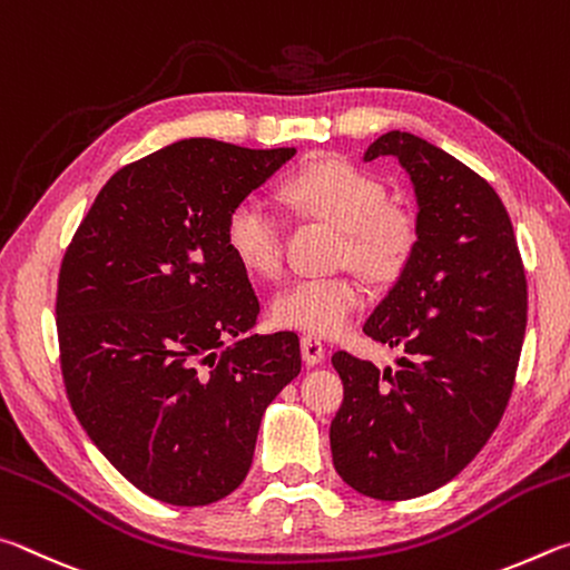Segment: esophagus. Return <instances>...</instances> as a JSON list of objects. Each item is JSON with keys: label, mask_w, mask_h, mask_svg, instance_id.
<instances>
[{"label": "esophagus", "mask_w": 570, "mask_h": 570, "mask_svg": "<svg viewBox=\"0 0 570 570\" xmlns=\"http://www.w3.org/2000/svg\"><path fill=\"white\" fill-rule=\"evenodd\" d=\"M301 353L305 365H321L325 361V345L315 335H305L301 341Z\"/></svg>", "instance_id": "obj_1"}]
</instances>
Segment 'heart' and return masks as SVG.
I'll return each mask as SVG.
<instances>
[{
	"label": "heart",
	"instance_id": "heart-1",
	"mask_svg": "<svg viewBox=\"0 0 570 570\" xmlns=\"http://www.w3.org/2000/svg\"><path fill=\"white\" fill-rule=\"evenodd\" d=\"M283 195L293 207L343 229V255L373 277H395L415 247V223L387 205V187L371 169L343 157H323L285 177ZM225 243L239 265L275 275L283 265V219L265 199L245 197L227 213ZM367 303L353 275L295 277L273 297V317L307 335H337Z\"/></svg>",
	"mask_w": 570,
	"mask_h": 570
}]
</instances>
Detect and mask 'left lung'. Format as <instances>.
<instances>
[{
	"label": "left lung",
	"mask_w": 570,
	"mask_h": 570,
	"mask_svg": "<svg viewBox=\"0 0 570 570\" xmlns=\"http://www.w3.org/2000/svg\"><path fill=\"white\" fill-rule=\"evenodd\" d=\"M415 195V247L363 331L397 371L335 353L345 401L331 425L337 475L375 501H407L463 471L501 423L525 335V273L501 197L423 137L385 132Z\"/></svg>",
	"instance_id": "1"
}]
</instances>
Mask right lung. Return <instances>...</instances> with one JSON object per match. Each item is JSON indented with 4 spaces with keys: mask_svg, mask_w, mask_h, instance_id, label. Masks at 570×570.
Listing matches in <instances>:
<instances>
[{
    "mask_svg": "<svg viewBox=\"0 0 570 570\" xmlns=\"http://www.w3.org/2000/svg\"><path fill=\"white\" fill-rule=\"evenodd\" d=\"M295 153L179 139L109 177L65 253L69 403L107 461L163 503L233 493L265 407L301 373L295 333L249 335L259 303L225 243L233 205Z\"/></svg>",
    "mask_w": 570,
    "mask_h": 570,
    "instance_id": "right-lung-1",
    "label": "right lung"
}]
</instances>
